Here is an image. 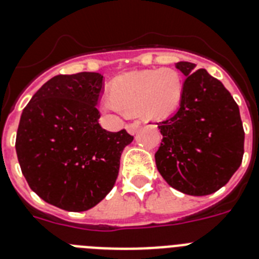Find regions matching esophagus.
Instances as JSON below:
<instances>
[{"mask_svg":"<svg viewBox=\"0 0 259 259\" xmlns=\"http://www.w3.org/2000/svg\"><path fill=\"white\" fill-rule=\"evenodd\" d=\"M138 127H140L138 123H127V125L125 126V129L127 130V133L132 134V136H134V134L138 132Z\"/></svg>","mask_w":259,"mask_h":259,"instance_id":"esophagus-1","label":"esophagus"}]
</instances>
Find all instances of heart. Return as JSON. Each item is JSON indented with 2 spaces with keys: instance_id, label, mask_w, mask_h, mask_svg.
<instances>
[{
  "instance_id": "1",
  "label": "heart",
  "mask_w": 259,
  "mask_h": 259,
  "mask_svg": "<svg viewBox=\"0 0 259 259\" xmlns=\"http://www.w3.org/2000/svg\"><path fill=\"white\" fill-rule=\"evenodd\" d=\"M182 96L183 82L177 71L151 69L117 77L112 95L104 97L101 106L116 116L138 112L142 118L164 119L179 108Z\"/></svg>"
}]
</instances>
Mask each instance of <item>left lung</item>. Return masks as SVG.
Masks as SVG:
<instances>
[{"label": "left lung", "instance_id": "8db88e82", "mask_svg": "<svg viewBox=\"0 0 259 259\" xmlns=\"http://www.w3.org/2000/svg\"><path fill=\"white\" fill-rule=\"evenodd\" d=\"M186 76L178 112L158 123L156 168L172 188L192 196L216 192L238 170L245 133L240 109L220 80L195 64H175Z\"/></svg>", "mask_w": 259, "mask_h": 259}]
</instances>
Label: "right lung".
I'll use <instances>...</instances> for the list:
<instances>
[{"label": "right lung", "mask_w": 259, "mask_h": 259, "mask_svg": "<svg viewBox=\"0 0 259 259\" xmlns=\"http://www.w3.org/2000/svg\"><path fill=\"white\" fill-rule=\"evenodd\" d=\"M104 76L58 75L45 82L21 114L15 150L30 188L69 212L93 208L112 191L119 158L133 137L99 123Z\"/></svg>", "instance_id": "add662e5"}]
</instances>
